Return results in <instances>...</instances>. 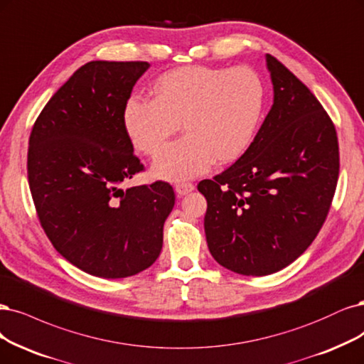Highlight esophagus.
<instances>
[{
	"instance_id": "esophagus-1",
	"label": "esophagus",
	"mask_w": 364,
	"mask_h": 364,
	"mask_svg": "<svg viewBox=\"0 0 364 364\" xmlns=\"http://www.w3.org/2000/svg\"><path fill=\"white\" fill-rule=\"evenodd\" d=\"M194 188L196 186L190 182H182V183H178L176 186H174V190H176V193L179 196H186V194H190L191 191H194Z\"/></svg>"
}]
</instances>
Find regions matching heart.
Here are the masks:
<instances>
[{
  "mask_svg": "<svg viewBox=\"0 0 364 364\" xmlns=\"http://www.w3.org/2000/svg\"><path fill=\"white\" fill-rule=\"evenodd\" d=\"M152 101L132 97L123 108V128L140 152L158 155L179 129L152 171L164 181H183L205 173L212 162L229 164L252 144L265 89L257 72L182 66L161 73L150 85Z\"/></svg>",
  "mask_w": 364,
  "mask_h": 364,
  "instance_id": "1",
  "label": "heart"
}]
</instances>
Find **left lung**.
Here are the masks:
<instances>
[{"instance_id":"left-lung-1","label":"left lung","mask_w":364,"mask_h":364,"mask_svg":"<svg viewBox=\"0 0 364 364\" xmlns=\"http://www.w3.org/2000/svg\"><path fill=\"white\" fill-rule=\"evenodd\" d=\"M274 102L233 166L197 185L208 248L242 275L277 272L301 256L327 218L339 178L336 128L318 99L267 54Z\"/></svg>"}]
</instances>
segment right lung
I'll return each mask as SVG.
<instances>
[{"label":"right lung","instance_id":"obj_1","mask_svg":"<svg viewBox=\"0 0 364 364\" xmlns=\"http://www.w3.org/2000/svg\"><path fill=\"white\" fill-rule=\"evenodd\" d=\"M146 61L85 63L49 99L28 143V183L42 228L81 271L123 279L149 268L174 206L167 182L122 185L143 170L123 108Z\"/></svg>","mask_w":364,"mask_h":364}]
</instances>
